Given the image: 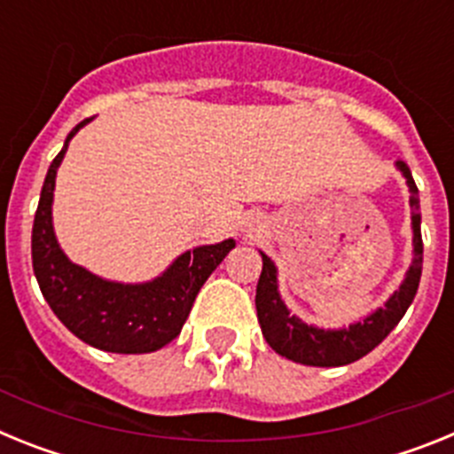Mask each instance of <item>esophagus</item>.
Here are the masks:
<instances>
[{"mask_svg": "<svg viewBox=\"0 0 454 454\" xmlns=\"http://www.w3.org/2000/svg\"><path fill=\"white\" fill-rule=\"evenodd\" d=\"M262 227H263V220H259V215H256V218H250V223H247L246 231H247V234H252V231L262 230Z\"/></svg>", "mask_w": 454, "mask_h": 454, "instance_id": "esophagus-1", "label": "esophagus"}]
</instances>
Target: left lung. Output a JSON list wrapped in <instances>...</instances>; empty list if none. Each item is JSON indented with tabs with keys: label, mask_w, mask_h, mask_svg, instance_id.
Segmentation results:
<instances>
[{
	"label": "left lung",
	"mask_w": 454,
	"mask_h": 454,
	"mask_svg": "<svg viewBox=\"0 0 454 454\" xmlns=\"http://www.w3.org/2000/svg\"><path fill=\"white\" fill-rule=\"evenodd\" d=\"M395 168L404 177L409 188V204H411V263H409L404 279L400 286L388 295L382 307L372 309L364 318L352 320L350 325L325 330L318 325L304 323L282 300L279 293V279H277V266L266 252L262 254V277L256 284V318L262 325L263 339L277 355L286 356L295 364L304 366H346V364L362 359L364 355L377 348L388 336V332L400 323L409 304L414 302L419 291L420 270H423V239H420V200L411 170L404 161H395Z\"/></svg>",
	"instance_id": "obj_1"
}]
</instances>
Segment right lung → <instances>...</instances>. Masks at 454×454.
<instances>
[{
    "mask_svg": "<svg viewBox=\"0 0 454 454\" xmlns=\"http://www.w3.org/2000/svg\"><path fill=\"white\" fill-rule=\"evenodd\" d=\"M88 122L90 120H83L67 134L63 150L47 170L31 231L34 275L56 318L83 343L118 355L156 352L177 339L195 295L230 250H234L236 240L224 239L214 246L182 252L161 275L134 284L106 279L70 262L56 239L51 204L56 172L67 145Z\"/></svg>",
    "mask_w": 454,
    "mask_h": 454,
    "instance_id": "right-lung-1",
    "label": "right lung"
}]
</instances>
